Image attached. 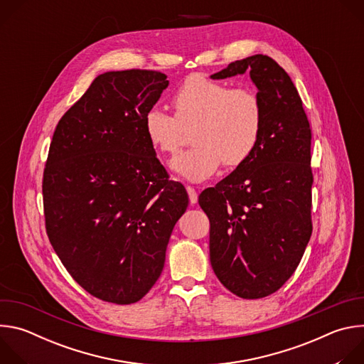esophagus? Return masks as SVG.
Segmentation results:
<instances>
[{
	"mask_svg": "<svg viewBox=\"0 0 364 364\" xmlns=\"http://www.w3.org/2000/svg\"><path fill=\"white\" fill-rule=\"evenodd\" d=\"M187 193H188V198H190V203L191 204H196L197 203V191L191 187V186H187Z\"/></svg>",
	"mask_w": 364,
	"mask_h": 364,
	"instance_id": "1",
	"label": "esophagus"
}]
</instances>
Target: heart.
Wrapping results in <instances>:
<instances>
[{"label": "heart", "mask_w": 364, "mask_h": 364, "mask_svg": "<svg viewBox=\"0 0 364 364\" xmlns=\"http://www.w3.org/2000/svg\"><path fill=\"white\" fill-rule=\"evenodd\" d=\"M176 117L151 107L142 121L151 146L174 154L183 141V128L196 124L194 146L178 152L170 168L180 177L200 183L210 178L223 163L236 168L256 151L262 136L264 107L250 87H232L205 75L188 76L173 96Z\"/></svg>", "instance_id": "obj_1"}]
</instances>
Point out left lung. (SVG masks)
Listing matches in <instances>:
<instances>
[{"mask_svg": "<svg viewBox=\"0 0 364 364\" xmlns=\"http://www.w3.org/2000/svg\"><path fill=\"white\" fill-rule=\"evenodd\" d=\"M247 72L264 107L262 136L252 157L198 196L210 220V264L245 299L278 291L295 272L313 232L311 128L288 73L255 55L212 75Z\"/></svg>", "mask_w": 364, "mask_h": 364, "instance_id": "8db88e82", "label": "left lung"}]
</instances>
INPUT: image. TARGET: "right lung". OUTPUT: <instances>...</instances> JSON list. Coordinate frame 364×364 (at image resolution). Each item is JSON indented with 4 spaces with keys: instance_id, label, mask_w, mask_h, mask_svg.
<instances>
[{
    "instance_id": "obj_1",
    "label": "right lung",
    "mask_w": 364,
    "mask_h": 364,
    "mask_svg": "<svg viewBox=\"0 0 364 364\" xmlns=\"http://www.w3.org/2000/svg\"><path fill=\"white\" fill-rule=\"evenodd\" d=\"M168 86L154 70L99 75L59 121L43 174L48 240L72 278L114 304L139 301L160 278L188 205L144 134Z\"/></svg>"
}]
</instances>
